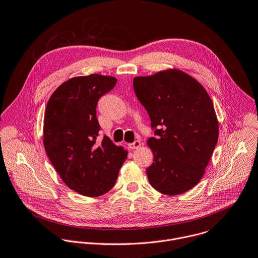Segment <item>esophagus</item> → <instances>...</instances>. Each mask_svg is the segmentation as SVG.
I'll use <instances>...</instances> for the list:
<instances>
[{
	"label": "esophagus",
	"instance_id": "esophagus-1",
	"mask_svg": "<svg viewBox=\"0 0 258 258\" xmlns=\"http://www.w3.org/2000/svg\"><path fill=\"white\" fill-rule=\"evenodd\" d=\"M140 146H141V143H140V141H138V140H136V141H134L133 143L129 144V148H130L131 150H134V149H138Z\"/></svg>",
	"mask_w": 258,
	"mask_h": 258
}]
</instances>
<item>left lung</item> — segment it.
Segmentation results:
<instances>
[{
	"mask_svg": "<svg viewBox=\"0 0 258 258\" xmlns=\"http://www.w3.org/2000/svg\"><path fill=\"white\" fill-rule=\"evenodd\" d=\"M133 87L156 135L147 141L154 155L146 169L151 186L171 196L190 190L202 178L218 140V121L208 93L177 69L135 77Z\"/></svg>",
	"mask_w": 258,
	"mask_h": 258,
	"instance_id": "1",
	"label": "left lung"
}]
</instances>
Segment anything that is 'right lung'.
Returning <instances> with one entry per match:
<instances>
[{"label":"right lung","instance_id":"obj_1","mask_svg":"<svg viewBox=\"0 0 258 258\" xmlns=\"http://www.w3.org/2000/svg\"><path fill=\"white\" fill-rule=\"evenodd\" d=\"M117 79L91 74L69 79L51 95L44 117L46 153L63 182L88 197L107 193L127 158V150L107 136L97 141L96 106Z\"/></svg>","mask_w":258,"mask_h":258}]
</instances>
